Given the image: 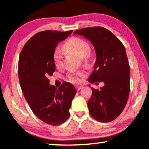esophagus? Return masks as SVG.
I'll return each mask as SVG.
<instances>
[{
  "label": "esophagus",
  "instance_id": "esophagus-1",
  "mask_svg": "<svg viewBox=\"0 0 149 149\" xmlns=\"http://www.w3.org/2000/svg\"><path fill=\"white\" fill-rule=\"evenodd\" d=\"M76 90H78V91H79L80 89L83 88V86H81V85H78V86L76 87Z\"/></svg>",
  "mask_w": 149,
  "mask_h": 149
}]
</instances>
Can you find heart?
Listing matches in <instances>:
<instances>
[{
  "label": "heart",
  "instance_id": "b5f03b06",
  "mask_svg": "<svg viewBox=\"0 0 149 149\" xmlns=\"http://www.w3.org/2000/svg\"><path fill=\"white\" fill-rule=\"evenodd\" d=\"M65 48L72 52L80 58H85L88 60V54L90 52V45L85 40L80 38H71L65 44ZM53 61L57 68H59L63 64V52L60 48H57L53 54ZM84 76L83 71L72 73L69 76V79L71 83H78L80 82V78Z\"/></svg>",
  "mask_w": 149,
  "mask_h": 149
}]
</instances>
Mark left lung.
<instances>
[{
  "label": "left lung",
  "instance_id": "left-lung-1",
  "mask_svg": "<svg viewBox=\"0 0 149 149\" xmlns=\"http://www.w3.org/2000/svg\"><path fill=\"white\" fill-rule=\"evenodd\" d=\"M73 33L86 38L95 47L96 61L88 81L104 83L100 90L92 88V97L88 102L89 112L101 123L111 122L122 113L129 97L130 68L125 48L104 27L84 28Z\"/></svg>",
  "mask_w": 149,
  "mask_h": 149
}]
</instances>
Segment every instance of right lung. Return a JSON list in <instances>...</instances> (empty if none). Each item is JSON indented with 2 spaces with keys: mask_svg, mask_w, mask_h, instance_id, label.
I'll return each mask as SVG.
<instances>
[{
  "mask_svg": "<svg viewBox=\"0 0 149 149\" xmlns=\"http://www.w3.org/2000/svg\"><path fill=\"white\" fill-rule=\"evenodd\" d=\"M72 31L38 32L26 42L19 59V79L26 100L33 113L50 125H59L68 119L76 94L71 83L64 82L56 89L48 79L55 71L53 54L56 47Z\"/></svg>",
  "mask_w": 149,
  "mask_h": 149,
  "instance_id": "obj_1",
  "label": "right lung"
}]
</instances>
